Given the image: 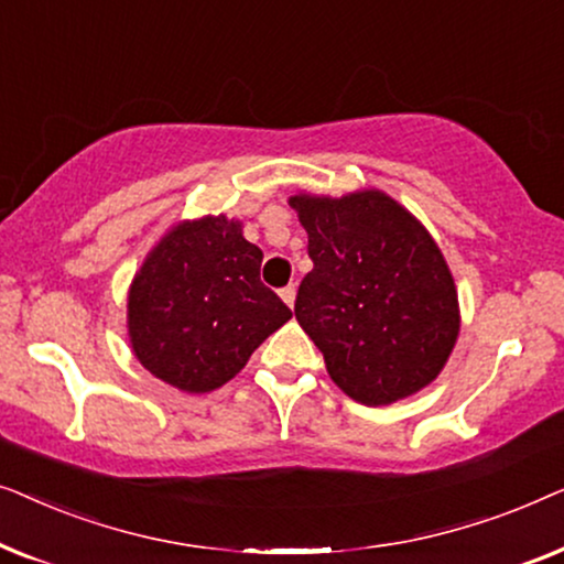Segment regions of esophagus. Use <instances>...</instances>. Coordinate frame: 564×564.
Listing matches in <instances>:
<instances>
[{"instance_id":"34e87169","label":"esophagus","mask_w":564,"mask_h":564,"mask_svg":"<svg viewBox=\"0 0 564 564\" xmlns=\"http://www.w3.org/2000/svg\"><path fill=\"white\" fill-rule=\"evenodd\" d=\"M295 295H297V288H295V284H288V288H282V290H280V297H282L284 303H288L290 307L295 305Z\"/></svg>"}]
</instances>
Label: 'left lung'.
<instances>
[{
	"mask_svg": "<svg viewBox=\"0 0 564 564\" xmlns=\"http://www.w3.org/2000/svg\"><path fill=\"white\" fill-rule=\"evenodd\" d=\"M313 269L295 318L346 395L390 405L431 384L459 336V303L426 228L380 189L290 197Z\"/></svg>",
	"mask_w": 564,
	"mask_h": 564,
	"instance_id": "obj_1",
	"label": "left lung"
}]
</instances>
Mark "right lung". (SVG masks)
Masks as SVG:
<instances>
[{"label": "right lung", "instance_id": "obj_1", "mask_svg": "<svg viewBox=\"0 0 564 564\" xmlns=\"http://www.w3.org/2000/svg\"><path fill=\"white\" fill-rule=\"evenodd\" d=\"M241 220H182L149 251L128 292V336L153 377L210 392L241 372L292 311L259 280Z\"/></svg>", "mask_w": 564, "mask_h": 564}]
</instances>
